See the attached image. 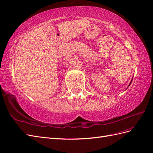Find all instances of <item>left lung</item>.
<instances>
[{
    "label": "left lung",
    "instance_id": "left-lung-1",
    "mask_svg": "<svg viewBox=\"0 0 153 153\" xmlns=\"http://www.w3.org/2000/svg\"><path fill=\"white\" fill-rule=\"evenodd\" d=\"M130 84H131V82H130Z\"/></svg>",
    "mask_w": 153,
    "mask_h": 153
}]
</instances>
